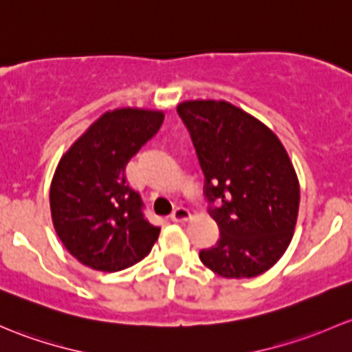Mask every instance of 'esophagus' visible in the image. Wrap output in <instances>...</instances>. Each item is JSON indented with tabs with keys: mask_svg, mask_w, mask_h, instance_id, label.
I'll list each match as a JSON object with an SVG mask.
<instances>
[{
	"mask_svg": "<svg viewBox=\"0 0 352 352\" xmlns=\"http://www.w3.org/2000/svg\"><path fill=\"white\" fill-rule=\"evenodd\" d=\"M190 217H191L190 210L184 208V206H176V208L173 210V213H171L173 222H184V220H188Z\"/></svg>",
	"mask_w": 352,
	"mask_h": 352,
	"instance_id": "34e87169",
	"label": "esophagus"
}]
</instances>
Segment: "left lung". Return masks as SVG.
<instances>
[{
  "mask_svg": "<svg viewBox=\"0 0 352 352\" xmlns=\"http://www.w3.org/2000/svg\"><path fill=\"white\" fill-rule=\"evenodd\" d=\"M188 129L205 176L203 195L220 239L200 259L223 278H254L278 263L293 237L298 177L283 144L252 115L215 100L184 101Z\"/></svg>",
  "mask_w": 352,
  "mask_h": 352,
  "instance_id": "obj_1",
  "label": "left lung"
}]
</instances>
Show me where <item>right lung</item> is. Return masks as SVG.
<instances>
[{"label": "right lung", "mask_w": 352, "mask_h": 352, "mask_svg": "<svg viewBox=\"0 0 352 352\" xmlns=\"http://www.w3.org/2000/svg\"><path fill=\"white\" fill-rule=\"evenodd\" d=\"M162 111H107L71 146L50 184L54 229L85 266L122 271L151 252L159 227L126 183L125 166L161 129Z\"/></svg>", "instance_id": "1"}]
</instances>
